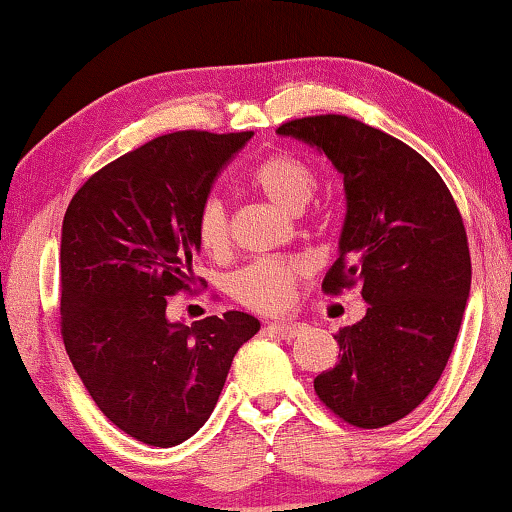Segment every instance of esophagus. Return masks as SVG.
Here are the masks:
<instances>
[{"label": "esophagus", "instance_id": "esophagus-1", "mask_svg": "<svg viewBox=\"0 0 512 512\" xmlns=\"http://www.w3.org/2000/svg\"><path fill=\"white\" fill-rule=\"evenodd\" d=\"M268 331L275 333L277 338H282V340H293L296 335L305 331V326L300 324V321H277V324L268 326Z\"/></svg>", "mask_w": 512, "mask_h": 512}]
</instances>
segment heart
<instances>
[{
    "label": "heart",
    "instance_id": "heart-1",
    "mask_svg": "<svg viewBox=\"0 0 512 512\" xmlns=\"http://www.w3.org/2000/svg\"><path fill=\"white\" fill-rule=\"evenodd\" d=\"M249 184L277 209L286 214H298L312 200L319 181L305 160L275 153L251 170ZM198 240L209 254H221L228 249V212L219 198H209L202 205L198 214ZM300 272L303 268L298 261L263 258V261L251 263L237 272L233 279V293L251 310H284L291 303L293 286H296Z\"/></svg>",
    "mask_w": 512,
    "mask_h": 512
}]
</instances>
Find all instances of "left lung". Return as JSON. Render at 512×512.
Listing matches in <instances>:
<instances>
[{"label": "left lung", "instance_id": "1", "mask_svg": "<svg viewBox=\"0 0 512 512\" xmlns=\"http://www.w3.org/2000/svg\"><path fill=\"white\" fill-rule=\"evenodd\" d=\"M331 160L345 186L338 261L324 291L354 282L368 312L335 335L338 366L314 377L326 408L359 429L410 415L443 375L471 293L464 221L415 149L347 116L279 125Z\"/></svg>", "mask_w": 512, "mask_h": 512}]
</instances>
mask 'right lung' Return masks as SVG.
<instances>
[{
  "mask_svg": "<svg viewBox=\"0 0 512 512\" xmlns=\"http://www.w3.org/2000/svg\"><path fill=\"white\" fill-rule=\"evenodd\" d=\"M254 132H172L102 167L69 202L60 240V324L69 361L104 417L153 447L212 415L237 349L261 331L247 312L186 326L167 296L188 289L198 214Z\"/></svg>",
  "mask_w": 512,
  "mask_h": 512,
  "instance_id": "right-lung-1",
  "label": "right lung"
}]
</instances>
